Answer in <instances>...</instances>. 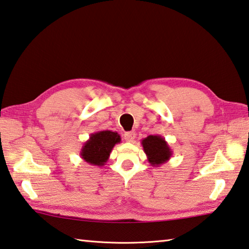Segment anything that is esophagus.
Instances as JSON below:
<instances>
[{
	"instance_id": "1",
	"label": "esophagus",
	"mask_w": 249,
	"mask_h": 249,
	"mask_svg": "<svg viewBox=\"0 0 249 249\" xmlns=\"http://www.w3.org/2000/svg\"><path fill=\"white\" fill-rule=\"evenodd\" d=\"M136 138V134L134 131H127V133L124 134V139L125 141H127V142H133Z\"/></svg>"
}]
</instances>
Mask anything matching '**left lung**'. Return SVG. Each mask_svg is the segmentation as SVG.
<instances>
[{"label": "left lung", "instance_id": "left-lung-1", "mask_svg": "<svg viewBox=\"0 0 249 249\" xmlns=\"http://www.w3.org/2000/svg\"><path fill=\"white\" fill-rule=\"evenodd\" d=\"M141 144L148 162L151 166L159 167L166 163L172 158L173 151L167 143V141L160 135H150L147 138L141 140Z\"/></svg>", "mask_w": 249, "mask_h": 249}]
</instances>
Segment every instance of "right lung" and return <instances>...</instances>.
<instances>
[{"instance_id":"add662e5","label":"right lung","mask_w":249,"mask_h":249,"mask_svg":"<svg viewBox=\"0 0 249 249\" xmlns=\"http://www.w3.org/2000/svg\"><path fill=\"white\" fill-rule=\"evenodd\" d=\"M120 142L121 137L116 131H96L83 144L80 155L86 163L94 166H104L108 162L112 149Z\"/></svg>"}]
</instances>
